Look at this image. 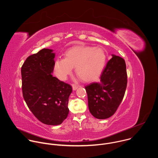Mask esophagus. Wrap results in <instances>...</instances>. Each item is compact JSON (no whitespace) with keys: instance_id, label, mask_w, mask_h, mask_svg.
Returning a JSON list of instances; mask_svg holds the SVG:
<instances>
[{"instance_id":"34e87169","label":"esophagus","mask_w":158,"mask_h":158,"mask_svg":"<svg viewBox=\"0 0 158 158\" xmlns=\"http://www.w3.org/2000/svg\"><path fill=\"white\" fill-rule=\"evenodd\" d=\"M79 87V85H72V89L73 90H77V89Z\"/></svg>"}]
</instances>
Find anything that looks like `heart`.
<instances>
[{
  "label": "heart",
  "mask_w": 158,
  "mask_h": 158,
  "mask_svg": "<svg viewBox=\"0 0 158 158\" xmlns=\"http://www.w3.org/2000/svg\"><path fill=\"white\" fill-rule=\"evenodd\" d=\"M64 59H56L53 64L55 75L65 80L75 67L76 73L85 81H92L102 74L106 55L100 47L78 45L71 47L64 54Z\"/></svg>",
  "instance_id": "heart-1"
}]
</instances>
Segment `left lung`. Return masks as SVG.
I'll use <instances>...</instances> for the list:
<instances>
[{
    "label": "left lung",
    "mask_w": 158,
    "mask_h": 158,
    "mask_svg": "<svg viewBox=\"0 0 158 158\" xmlns=\"http://www.w3.org/2000/svg\"><path fill=\"white\" fill-rule=\"evenodd\" d=\"M107 63L98 83L85 86L91 114L98 119L110 117L116 111L125 95L127 74L125 60L115 55Z\"/></svg>",
    "instance_id": "1"
}]
</instances>
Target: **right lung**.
Segmentation results:
<instances>
[{
  "label": "right lung",
  "instance_id": "add662e5",
  "mask_svg": "<svg viewBox=\"0 0 158 158\" xmlns=\"http://www.w3.org/2000/svg\"><path fill=\"white\" fill-rule=\"evenodd\" d=\"M43 48L29 56L21 68L23 97L28 108L42 123L58 125L69 114L70 85L53 77L55 53Z\"/></svg>",
  "mask_w": 158,
  "mask_h": 158
}]
</instances>
